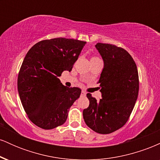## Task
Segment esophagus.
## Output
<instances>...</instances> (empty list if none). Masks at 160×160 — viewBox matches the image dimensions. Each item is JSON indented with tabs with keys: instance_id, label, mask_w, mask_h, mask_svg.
I'll list each match as a JSON object with an SVG mask.
<instances>
[{
	"instance_id": "obj_1",
	"label": "esophagus",
	"mask_w": 160,
	"mask_h": 160,
	"mask_svg": "<svg viewBox=\"0 0 160 160\" xmlns=\"http://www.w3.org/2000/svg\"><path fill=\"white\" fill-rule=\"evenodd\" d=\"M86 95V93L85 91H82L81 92V95H82V96H85Z\"/></svg>"
}]
</instances>
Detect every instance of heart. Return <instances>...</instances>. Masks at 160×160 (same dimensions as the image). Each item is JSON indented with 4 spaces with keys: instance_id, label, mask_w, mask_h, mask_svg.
Masks as SVG:
<instances>
[{
    "instance_id": "1",
    "label": "heart",
    "mask_w": 160,
    "mask_h": 160,
    "mask_svg": "<svg viewBox=\"0 0 160 160\" xmlns=\"http://www.w3.org/2000/svg\"><path fill=\"white\" fill-rule=\"evenodd\" d=\"M97 58H97V57H92L91 60H94V59H97Z\"/></svg>"
}]
</instances>
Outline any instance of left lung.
<instances>
[{
    "mask_svg": "<svg viewBox=\"0 0 160 160\" xmlns=\"http://www.w3.org/2000/svg\"><path fill=\"white\" fill-rule=\"evenodd\" d=\"M104 60L99 102L90 93L89 107L83 110L86 124L99 134H110L126 123L136 102L139 89L137 66L132 57L122 47L109 43L95 45Z\"/></svg>",
    "mask_w": 160,
    "mask_h": 160,
    "instance_id": "8db88e82",
    "label": "left lung"
}]
</instances>
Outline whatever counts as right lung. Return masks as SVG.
<instances>
[{
  "label": "right lung",
  "mask_w": 160,
  "mask_h": 160,
  "mask_svg": "<svg viewBox=\"0 0 160 160\" xmlns=\"http://www.w3.org/2000/svg\"><path fill=\"white\" fill-rule=\"evenodd\" d=\"M86 42L64 38L38 42L28 50L18 75V91L28 117L43 129L64 124L81 89L62 85L58 77L71 71Z\"/></svg>",
  "instance_id": "add662e5"
}]
</instances>
